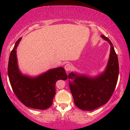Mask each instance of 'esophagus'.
Returning a JSON list of instances; mask_svg holds the SVG:
<instances>
[{"label": "esophagus", "mask_w": 130, "mask_h": 130, "mask_svg": "<svg viewBox=\"0 0 130 130\" xmlns=\"http://www.w3.org/2000/svg\"><path fill=\"white\" fill-rule=\"evenodd\" d=\"M65 69L67 72H69L72 69V66L70 64L67 63V65H65Z\"/></svg>", "instance_id": "esophagus-1"}]
</instances>
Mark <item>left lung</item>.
I'll list each match as a JSON object with an SVG mask.
<instances>
[{
    "label": "left lung",
    "instance_id": "obj_1",
    "mask_svg": "<svg viewBox=\"0 0 130 130\" xmlns=\"http://www.w3.org/2000/svg\"><path fill=\"white\" fill-rule=\"evenodd\" d=\"M110 44L108 62L103 72L91 77L72 72L69 74V86L77 107L84 111H92L104 105L111 98L116 88L119 75L117 55L111 41L101 35Z\"/></svg>",
    "mask_w": 130,
    "mask_h": 130
}]
</instances>
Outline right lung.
<instances>
[{
	"label": "right lung",
	"mask_w": 130,
	"mask_h": 130,
	"mask_svg": "<svg viewBox=\"0 0 130 130\" xmlns=\"http://www.w3.org/2000/svg\"><path fill=\"white\" fill-rule=\"evenodd\" d=\"M15 43L10 53L8 63V76L14 94L24 105L36 109L49 108L56 94L55 84L58 80H65L68 76L61 67L50 69L35 77L23 74L19 70L17 48L21 40Z\"/></svg>",
	"instance_id": "1"
}]
</instances>
